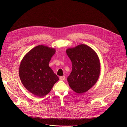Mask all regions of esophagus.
<instances>
[{
    "instance_id": "1",
    "label": "esophagus",
    "mask_w": 127,
    "mask_h": 127,
    "mask_svg": "<svg viewBox=\"0 0 127 127\" xmlns=\"http://www.w3.org/2000/svg\"><path fill=\"white\" fill-rule=\"evenodd\" d=\"M65 79V76L60 77V80H64Z\"/></svg>"
}]
</instances>
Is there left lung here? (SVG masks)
<instances>
[{
  "instance_id": "1",
  "label": "left lung",
  "mask_w": 127,
  "mask_h": 127,
  "mask_svg": "<svg viewBox=\"0 0 127 127\" xmlns=\"http://www.w3.org/2000/svg\"><path fill=\"white\" fill-rule=\"evenodd\" d=\"M71 61L72 71L67 77L71 89L81 94L94 85L99 76L100 65L95 52L84 44L66 50Z\"/></svg>"
}]
</instances>
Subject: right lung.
<instances>
[{"instance_id": "1", "label": "right lung", "mask_w": 127, "mask_h": 127, "mask_svg": "<svg viewBox=\"0 0 127 127\" xmlns=\"http://www.w3.org/2000/svg\"><path fill=\"white\" fill-rule=\"evenodd\" d=\"M55 52L54 48L38 45L27 53L20 64L19 74L23 84L37 97L48 94L59 80L49 66Z\"/></svg>"}]
</instances>
